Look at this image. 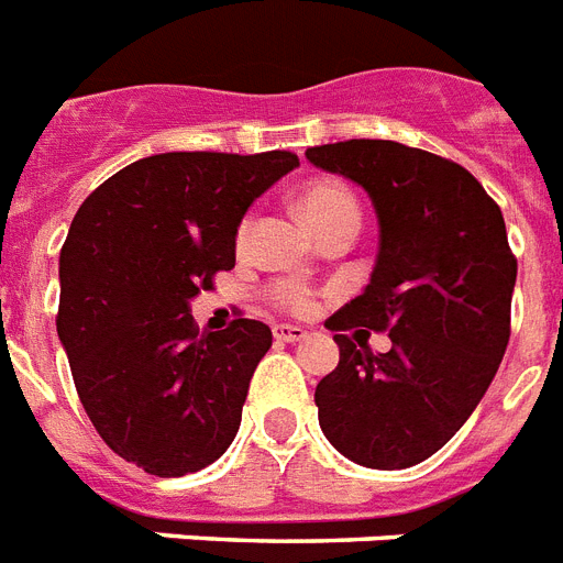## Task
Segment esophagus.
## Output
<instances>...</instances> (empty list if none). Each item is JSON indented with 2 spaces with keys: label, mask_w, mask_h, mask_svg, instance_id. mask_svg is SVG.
<instances>
[{
  "label": "esophagus",
  "mask_w": 563,
  "mask_h": 563,
  "mask_svg": "<svg viewBox=\"0 0 563 563\" xmlns=\"http://www.w3.org/2000/svg\"><path fill=\"white\" fill-rule=\"evenodd\" d=\"M309 335L303 327H295V323H277L274 327V338L277 341H286V344H297V341H303Z\"/></svg>",
  "instance_id": "obj_1"
}]
</instances>
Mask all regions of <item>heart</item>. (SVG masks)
<instances>
[{"label":"heart","mask_w":563,"mask_h":563,"mask_svg":"<svg viewBox=\"0 0 563 563\" xmlns=\"http://www.w3.org/2000/svg\"><path fill=\"white\" fill-rule=\"evenodd\" d=\"M300 210L309 225H321L327 219L335 217H358V202L350 187H344L341 181H318L300 196ZM249 222H242L240 228V242H245L249 236ZM274 303L289 309V312H309L312 309V291L306 289L303 283L297 280H280L272 291Z\"/></svg>","instance_id":"obj_1"}]
</instances>
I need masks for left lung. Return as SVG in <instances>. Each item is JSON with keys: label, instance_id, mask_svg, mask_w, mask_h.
<instances>
[{"label": "left lung", "instance_id": "8db88e82", "mask_svg": "<svg viewBox=\"0 0 563 563\" xmlns=\"http://www.w3.org/2000/svg\"><path fill=\"white\" fill-rule=\"evenodd\" d=\"M306 158L364 187L378 219L367 289L327 327L393 341L373 355L335 335L338 367L314 387L318 422L346 460L410 468L463 428L504 361L518 277L504 213L465 167L396 141H338Z\"/></svg>", "mask_w": 563, "mask_h": 563}]
</instances>
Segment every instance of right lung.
Returning <instances> with one entry per match:
<instances>
[{"label": "right lung", "instance_id": "right-lung-1", "mask_svg": "<svg viewBox=\"0 0 563 563\" xmlns=\"http://www.w3.org/2000/svg\"><path fill=\"white\" fill-rule=\"evenodd\" d=\"M297 155L162 153L107 178L59 251L57 335L95 431L155 477L217 463L272 346L266 323L222 332L190 300L236 263V228Z\"/></svg>", "mask_w": 563, "mask_h": 563}]
</instances>
